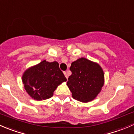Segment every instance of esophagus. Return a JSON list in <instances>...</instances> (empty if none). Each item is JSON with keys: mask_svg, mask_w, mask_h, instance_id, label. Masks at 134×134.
Segmentation results:
<instances>
[{"mask_svg": "<svg viewBox=\"0 0 134 134\" xmlns=\"http://www.w3.org/2000/svg\"><path fill=\"white\" fill-rule=\"evenodd\" d=\"M64 75H65L66 77V79H68V75L67 71H64Z\"/></svg>", "mask_w": 134, "mask_h": 134, "instance_id": "34e87169", "label": "esophagus"}]
</instances>
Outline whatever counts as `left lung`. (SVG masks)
I'll list each match as a JSON object with an SVG mask.
<instances>
[{"instance_id": "1", "label": "left lung", "mask_w": 134, "mask_h": 134, "mask_svg": "<svg viewBox=\"0 0 134 134\" xmlns=\"http://www.w3.org/2000/svg\"><path fill=\"white\" fill-rule=\"evenodd\" d=\"M71 75L67 85L72 97L81 102L92 101L96 97L104 83V74L102 68L85 58L73 62L70 68Z\"/></svg>"}]
</instances>
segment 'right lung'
Segmentation results:
<instances>
[{
  "label": "right lung",
  "instance_id": "obj_1",
  "mask_svg": "<svg viewBox=\"0 0 134 134\" xmlns=\"http://www.w3.org/2000/svg\"><path fill=\"white\" fill-rule=\"evenodd\" d=\"M22 80L27 93L34 100H42L52 97L58 85L67 79L57 62L44 60L26 70Z\"/></svg>",
  "mask_w": 134,
  "mask_h": 134
}]
</instances>
